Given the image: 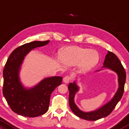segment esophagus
<instances>
[{"instance_id": "1", "label": "esophagus", "mask_w": 129, "mask_h": 129, "mask_svg": "<svg viewBox=\"0 0 129 129\" xmlns=\"http://www.w3.org/2000/svg\"><path fill=\"white\" fill-rule=\"evenodd\" d=\"M72 78L71 76L67 75V76H65L64 78H63V82H64V83H69V81H70L72 80Z\"/></svg>"}]
</instances>
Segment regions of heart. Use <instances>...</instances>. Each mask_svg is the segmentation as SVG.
<instances>
[{
  "label": "heart",
  "instance_id": "heart-1",
  "mask_svg": "<svg viewBox=\"0 0 129 129\" xmlns=\"http://www.w3.org/2000/svg\"><path fill=\"white\" fill-rule=\"evenodd\" d=\"M60 58L62 61L68 64H81L82 68L86 70L95 67L99 61V55L96 51L74 46L62 49Z\"/></svg>",
  "mask_w": 129,
  "mask_h": 129
}]
</instances>
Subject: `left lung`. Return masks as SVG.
<instances>
[{
    "label": "left lung",
    "mask_w": 129,
    "mask_h": 129,
    "mask_svg": "<svg viewBox=\"0 0 129 129\" xmlns=\"http://www.w3.org/2000/svg\"><path fill=\"white\" fill-rule=\"evenodd\" d=\"M111 69L115 72L118 75L119 88L114 97L102 107L95 111L85 113L79 110L74 102V97L76 92L78 90V87L75 82L70 83L68 86L69 90V105L73 113L78 117L87 121H96L103 117H107L113 111L117 103L119 102L124 91V84L126 79V73L119 59L112 52L108 51L105 59L104 67Z\"/></svg>",
    "instance_id": "8db88e82"
}]
</instances>
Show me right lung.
Returning a JSON list of instances; mask_svg holds the SVG:
<instances>
[{
	"label": "right lung",
	"instance_id": "add662e5",
	"mask_svg": "<svg viewBox=\"0 0 129 129\" xmlns=\"http://www.w3.org/2000/svg\"><path fill=\"white\" fill-rule=\"evenodd\" d=\"M49 42L35 41L21 45L13 51L5 63L3 70V95L12 111L19 115L34 117L47 112L51 95L62 84V77L53 76L27 89L19 81V71L25 55L34 48L45 46Z\"/></svg>",
	"mask_w": 129,
	"mask_h": 129
}]
</instances>
